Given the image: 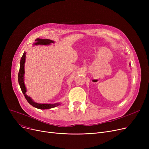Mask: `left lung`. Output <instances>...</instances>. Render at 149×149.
I'll use <instances>...</instances> for the list:
<instances>
[{
	"instance_id": "1",
	"label": "left lung",
	"mask_w": 149,
	"mask_h": 149,
	"mask_svg": "<svg viewBox=\"0 0 149 149\" xmlns=\"http://www.w3.org/2000/svg\"><path fill=\"white\" fill-rule=\"evenodd\" d=\"M129 65H130V64H129Z\"/></svg>"
}]
</instances>
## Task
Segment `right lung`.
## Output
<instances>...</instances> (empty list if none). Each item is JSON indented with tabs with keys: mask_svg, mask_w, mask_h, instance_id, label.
Returning a JSON list of instances; mask_svg holds the SVG:
<instances>
[{
	"mask_svg": "<svg viewBox=\"0 0 149 149\" xmlns=\"http://www.w3.org/2000/svg\"><path fill=\"white\" fill-rule=\"evenodd\" d=\"M35 41H36V43H34L33 45H50L51 43H54V41L52 40H49V39L37 38ZM25 60H26V52H24L20 60V69L19 72V75H18V80H19V83L20 85V89L22 90V92L23 93V95H24L26 100L28 101V102L31 105H32L33 107L39 109H51L60 105L61 104L60 103H57L54 104L38 103L35 102L32 98L26 95V92H27V90H26L25 82H24Z\"/></svg>",
	"mask_w": 149,
	"mask_h": 149,
	"instance_id": "obj_1",
	"label": "right lung"
}]
</instances>
